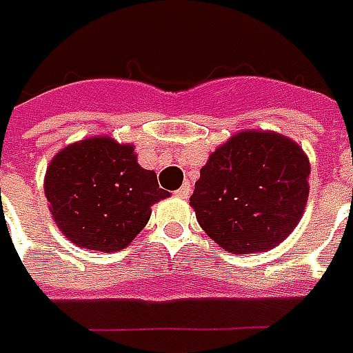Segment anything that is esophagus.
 <instances>
[{"instance_id": "esophagus-1", "label": "esophagus", "mask_w": 353, "mask_h": 353, "mask_svg": "<svg viewBox=\"0 0 353 353\" xmlns=\"http://www.w3.org/2000/svg\"><path fill=\"white\" fill-rule=\"evenodd\" d=\"M190 194H192V186H190V182H184L181 188L174 192V196L181 197V199H188Z\"/></svg>"}]
</instances>
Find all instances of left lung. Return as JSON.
Returning <instances> with one entry per match:
<instances>
[{"label": "left lung", "mask_w": 353, "mask_h": 353, "mask_svg": "<svg viewBox=\"0 0 353 353\" xmlns=\"http://www.w3.org/2000/svg\"><path fill=\"white\" fill-rule=\"evenodd\" d=\"M310 159L276 131H241L201 167L190 205L205 234L234 254L264 252L289 237L310 194Z\"/></svg>", "instance_id": "left-lung-1"}]
</instances>
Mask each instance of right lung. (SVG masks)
Returning <instances> with one entry per match:
<instances>
[{"label":"right lung","instance_id":"obj_1","mask_svg":"<svg viewBox=\"0 0 353 353\" xmlns=\"http://www.w3.org/2000/svg\"><path fill=\"white\" fill-rule=\"evenodd\" d=\"M45 197L52 221L81 249L116 252L148 224L152 205L171 194L142 169L134 146L89 137L57 152L47 165Z\"/></svg>","mask_w":353,"mask_h":353}]
</instances>
